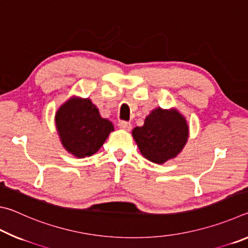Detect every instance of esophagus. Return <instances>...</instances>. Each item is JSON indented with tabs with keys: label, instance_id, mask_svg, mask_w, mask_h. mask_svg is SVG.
Segmentation results:
<instances>
[{
	"label": "esophagus",
	"instance_id": "obj_1",
	"mask_svg": "<svg viewBox=\"0 0 248 248\" xmlns=\"http://www.w3.org/2000/svg\"><path fill=\"white\" fill-rule=\"evenodd\" d=\"M119 128L123 129V130H127V131H129V130L131 129V124L128 123V121H120V123H119Z\"/></svg>",
	"mask_w": 248,
	"mask_h": 248
}]
</instances>
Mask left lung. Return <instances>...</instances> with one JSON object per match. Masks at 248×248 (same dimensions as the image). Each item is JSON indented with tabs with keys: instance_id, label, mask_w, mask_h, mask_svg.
<instances>
[{
	"instance_id": "obj_1",
	"label": "left lung",
	"mask_w": 248,
	"mask_h": 248,
	"mask_svg": "<svg viewBox=\"0 0 248 248\" xmlns=\"http://www.w3.org/2000/svg\"><path fill=\"white\" fill-rule=\"evenodd\" d=\"M188 133L189 128L182 114L159 107L151 111L142 127L132 130L141 154L156 164L177 156L187 143Z\"/></svg>"
}]
</instances>
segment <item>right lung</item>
Instances as JSON below:
<instances>
[{
	"mask_svg": "<svg viewBox=\"0 0 248 248\" xmlns=\"http://www.w3.org/2000/svg\"><path fill=\"white\" fill-rule=\"evenodd\" d=\"M56 127L64 149L79 158L95 154L114 131V125L100 117L91 99L78 97L70 98L58 109Z\"/></svg>",
	"mask_w": 248,
	"mask_h": 248,
	"instance_id": "obj_1",
	"label": "right lung"
}]
</instances>
